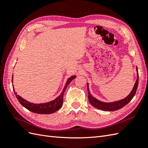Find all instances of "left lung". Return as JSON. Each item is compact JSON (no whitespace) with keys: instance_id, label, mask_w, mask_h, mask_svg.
Listing matches in <instances>:
<instances>
[{"instance_id":"left-lung-1","label":"left lung","mask_w":148,"mask_h":148,"mask_svg":"<svg viewBox=\"0 0 148 148\" xmlns=\"http://www.w3.org/2000/svg\"><path fill=\"white\" fill-rule=\"evenodd\" d=\"M137 71V79L136 83H135L134 86L132 90L130 92V93L128 95L127 97L125 99L118 100V101L112 102H102L100 100L97 99L95 97H93L89 91V87H88V83H87V89H88V100L90 103L92 104L93 107H95L97 109H99L102 111H114L116 110H118L119 109L122 108L123 107L126 106L128 103H129L131 100L133 99L134 95H136V91L138 86V83H139V74H138V70L137 67L136 68Z\"/></svg>"}]
</instances>
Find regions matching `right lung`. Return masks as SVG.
Listing matches in <instances>:
<instances>
[{
  "instance_id": "add662e5",
  "label": "right lung",
  "mask_w": 148,
  "mask_h": 148,
  "mask_svg": "<svg viewBox=\"0 0 148 148\" xmlns=\"http://www.w3.org/2000/svg\"><path fill=\"white\" fill-rule=\"evenodd\" d=\"M12 77H13V75H12ZM75 77H76V76H72L71 77H69L67 79V82L65 83V85L63 89L62 93H60L58 97L51 100L49 102H46V103H31L30 102H28L27 100H25L24 99L22 98L20 96H19L17 95L16 93H15L14 92V86L12 85V87H13V90L14 94L16 95V97L17 99L18 100V101L20 102L21 104L23 106L24 108H25L28 110H29L30 111L33 112L34 113H37V114H51V113L55 112V111H58L59 109H60L63 104V97H64V93L65 92V89L67 88V86L69 85V84L70 83L72 79H74ZM13 79V77L12 78Z\"/></svg>"
}]
</instances>
